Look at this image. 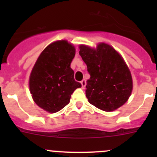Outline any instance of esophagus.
Returning a JSON list of instances; mask_svg holds the SVG:
<instances>
[{"label": "esophagus", "mask_w": 157, "mask_h": 157, "mask_svg": "<svg viewBox=\"0 0 157 157\" xmlns=\"http://www.w3.org/2000/svg\"><path fill=\"white\" fill-rule=\"evenodd\" d=\"M80 83H81V85H82V88L84 89L85 86H86V80H83L81 82H80Z\"/></svg>", "instance_id": "1"}]
</instances>
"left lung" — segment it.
I'll list each match as a JSON object with an SVG mask.
<instances>
[{
  "label": "left lung",
  "mask_w": 157,
  "mask_h": 157,
  "mask_svg": "<svg viewBox=\"0 0 157 157\" xmlns=\"http://www.w3.org/2000/svg\"><path fill=\"white\" fill-rule=\"evenodd\" d=\"M90 78L86 86L89 102L105 112H113L128 100L133 90L131 71L121 54L105 42L96 48L79 45Z\"/></svg>",
  "instance_id": "obj_1"
}]
</instances>
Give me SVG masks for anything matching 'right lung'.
<instances>
[{
	"instance_id": "1",
	"label": "right lung",
	"mask_w": 157,
	"mask_h": 157,
	"mask_svg": "<svg viewBox=\"0 0 157 157\" xmlns=\"http://www.w3.org/2000/svg\"><path fill=\"white\" fill-rule=\"evenodd\" d=\"M76 49L67 40H58L46 47L36 60L29 79L35 103L49 113L61 110L81 84L74 80L71 64Z\"/></svg>"
}]
</instances>
